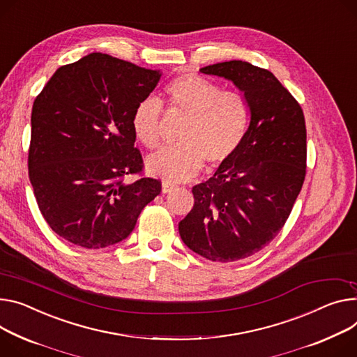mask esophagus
Here are the masks:
<instances>
[{
  "label": "esophagus",
  "mask_w": 357,
  "mask_h": 357,
  "mask_svg": "<svg viewBox=\"0 0 357 357\" xmlns=\"http://www.w3.org/2000/svg\"><path fill=\"white\" fill-rule=\"evenodd\" d=\"M177 188V185H174V184H172V183H169V181H162V184H161V193H172V191H174Z\"/></svg>",
  "instance_id": "esophagus-1"
}]
</instances>
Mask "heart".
<instances>
[{
  "mask_svg": "<svg viewBox=\"0 0 357 357\" xmlns=\"http://www.w3.org/2000/svg\"><path fill=\"white\" fill-rule=\"evenodd\" d=\"M166 101L188 123L180 135V147L161 150L147 161L149 170L169 181H185L210 167L227 162L241 146L250 121V104L241 91L222 90L213 81L183 74L164 87ZM162 107L154 98L137 104L131 126L144 147L160 146Z\"/></svg>",
  "mask_w": 357,
  "mask_h": 357,
  "instance_id": "obj_1",
  "label": "heart"
}]
</instances>
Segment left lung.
<instances>
[{
  "mask_svg": "<svg viewBox=\"0 0 357 357\" xmlns=\"http://www.w3.org/2000/svg\"><path fill=\"white\" fill-rule=\"evenodd\" d=\"M200 71L233 81L249 100L250 124L236 154L191 190L195 206L178 231L195 253L237 261L260 252L291 213L306 176V123L268 70L233 60Z\"/></svg>",
  "mask_w": 357,
  "mask_h": 357,
  "instance_id": "obj_1",
  "label": "left lung"
}]
</instances>
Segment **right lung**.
<instances>
[{"label": "right lung", "instance_id": "obj_1", "mask_svg": "<svg viewBox=\"0 0 357 357\" xmlns=\"http://www.w3.org/2000/svg\"><path fill=\"white\" fill-rule=\"evenodd\" d=\"M161 74L91 52L60 67L31 113L29 177L54 233L86 249L113 245L132 231L161 181L143 173L134 147V108Z\"/></svg>", "mask_w": 357, "mask_h": 357}]
</instances>
